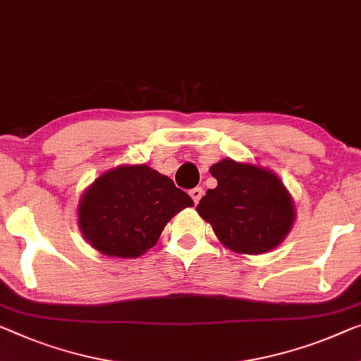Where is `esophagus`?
<instances>
[{
  "mask_svg": "<svg viewBox=\"0 0 361 361\" xmlns=\"http://www.w3.org/2000/svg\"><path fill=\"white\" fill-rule=\"evenodd\" d=\"M202 195H204L202 188H195V190H191V191H190V196L192 197V201H195V204H197V202H199V199L202 197Z\"/></svg>",
  "mask_w": 361,
  "mask_h": 361,
  "instance_id": "obj_1",
  "label": "esophagus"
}]
</instances>
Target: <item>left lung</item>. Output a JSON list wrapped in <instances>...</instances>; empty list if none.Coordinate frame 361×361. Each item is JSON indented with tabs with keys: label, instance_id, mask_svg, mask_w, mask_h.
<instances>
[{
	"label": "left lung",
	"instance_id": "left-lung-1",
	"mask_svg": "<svg viewBox=\"0 0 361 361\" xmlns=\"http://www.w3.org/2000/svg\"><path fill=\"white\" fill-rule=\"evenodd\" d=\"M217 180L196 211L212 225L225 248L240 255H262L285 240L297 211L292 195L272 170L256 164L224 159L214 164Z\"/></svg>",
	"mask_w": 361,
	"mask_h": 361
}]
</instances>
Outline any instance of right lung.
<instances>
[{"mask_svg":"<svg viewBox=\"0 0 361 361\" xmlns=\"http://www.w3.org/2000/svg\"><path fill=\"white\" fill-rule=\"evenodd\" d=\"M191 206L192 199L169 176L149 165H120L82 192L78 225L102 255L133 259L155 246L171 217Z\"/></svg>","mask_w":361,"mask_h":361,"instance_id":"add662e5","label":"right lung"}]
</instances>
